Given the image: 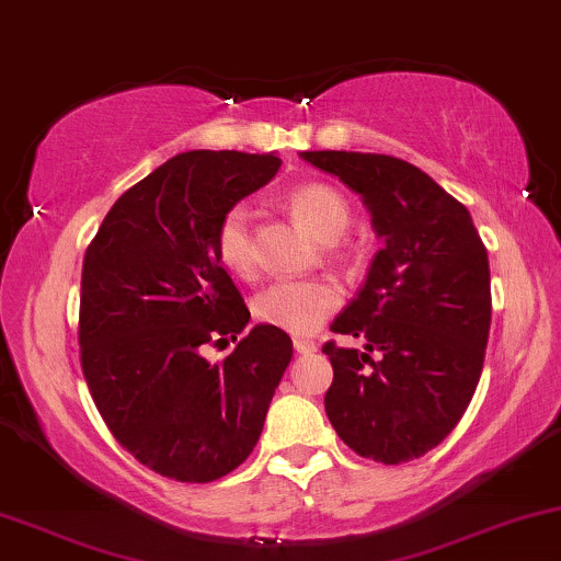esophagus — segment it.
Returning <instances> with one entry per match:
<instances>
[{"label":"esophagus","instance_id":"esophagus-1","mask_svg":"<svg viewBox=\"0 0 561 561\" xmlns=\"http://www.w3.org/2000/svg\"><path fill=\"white\" fill-rule=\"evenodd\" d=\"M295 351L297 354H312V351H318V343L310 339H295Z\"/></svg>","mask_w":561,"mask_h":561}]
</instances>
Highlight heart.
Returning a JSON list of instances; mask_svg holds the SVG:
<instances>
[{"instance_id":"heart-1","label":"heart","mask_w":561,"mask_h":561,"mask_svg":"<svg viewBox=\"0 0 561 561\" xmlns=\"http://www.w3.org/2000/svg\"><path fill=\"white\" fill-rule=\"evenodd\" d=\"M295 218L318 236L320 241H335L348 226L351 210L346 197L325 182L297 184L287 197ZM253 215L249 205L236 203L220 215L215 226V256L230 274L249 279L256 272V253L251 236ZM341 305V287L328 276L316 279H282L261 289L253 300V312L261 323L279 331L308 335Z\"/></svg>"}]
</instances>
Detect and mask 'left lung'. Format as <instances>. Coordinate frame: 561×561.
<instances>
[{
    "mask_svg": "<svg viewBox=\"0 0 561 561\" xmlns=\"http://www.w3.org/2000/svg\"><path fill=\"white\" fill-rule=\"evenodd\" d=\"M312 167L362 194L385 245L328 341L325 413L358 457H423L461 421L490 335V264L472 215L413 163L385 153L305 151Z\"/></svg>",
    "mask_w": 561,
    "mask_h": 561,
    "instance_id": "left-lung-1",
    "label": "left lung"
}]
</instances>
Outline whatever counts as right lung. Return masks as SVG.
I'll return each mask as SVG.
<instances>
[{
    "instance_id": "right-lung-1",
    "label": "right lung",
    "mask_w": 561,
    "mask_h": 561,
    "mask_svg": "<svg viewBox=\"0 0 561 561\" xmlns=\"http://www.w3.org/2000/svg\"><path fill=\"white\" fill-rule=\"evenodd\" d=\"M266 153L186 151L119 194L81 266V371L112 436L176 482H213L249 459L293 339L261 323L215 256V226L264 186Z\"/></svg>"
}]
</instances>
